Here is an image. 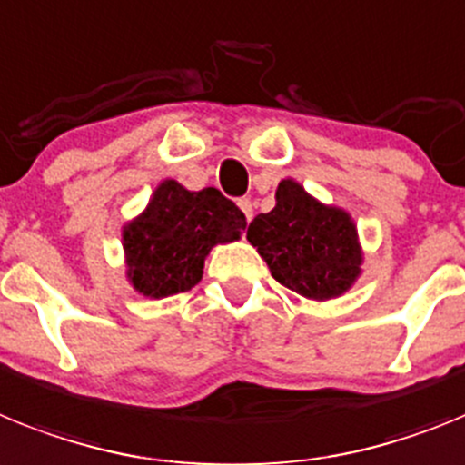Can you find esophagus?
<instances>
[{
    "label": "esophagus",
    "mask_w": 465,
    "mask_h": 465,
    "mask_svg": "<svg viewBox=\"0 0 465 465\" xmlns=\"http://www.w3.org/2000/svg\"><path fill=\"white\" fill-rule=\"evenodd\" d=\"M238 208L243 210V215H245V220H252V201L250 199H238Z\"/></svg>",
    "instance_id": "1"
}]
</instances>
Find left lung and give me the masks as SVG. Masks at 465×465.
Segmentation results:
<instances>
[{
  "label": "left lung",
  "mask_w": 465,
  "mask_h": 465,
  "mask_svg": "<svg viewBox=\"0 0 465 465\" xmlns=\"http://www.w3.org/2000/svg\"><path fill=\"white\" fill-rule=\"evenodd\" d=\"M248 241L272 276L306 300L328 302L353 288L362 248L344 208L313 199L292 177L276 187V205L250 222Z\"/></svg>",
  "instance_id": "8db88e82"
}]
</instances>
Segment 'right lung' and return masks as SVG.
<instances>
[{
    "instance_id": "obj_1",
    "label": "right lung",
    "mask_w": 465,
    "mask_h": 465,
    "mask_svg": "<svg viewBox=\"0 0 465 465\" xmlns=\"http://www.w3.org/2000/svg\"><path fill=\"white\" fill-rule=\"evenodd\" d=\"M245 224L243 213L220 189L189 192L163 180L147 208L121 229L128 282L152 300L187 292L203 278L210 250L238 241Z\"/></svg>"
}]
</instances>
